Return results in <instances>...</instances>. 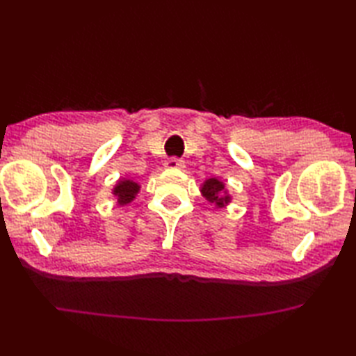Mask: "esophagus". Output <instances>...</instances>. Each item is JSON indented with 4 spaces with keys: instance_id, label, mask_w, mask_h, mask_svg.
<instances>
[{
    "instance_id": "34e87169",
    "label": "esophagus",
    "mask_w": 356,
    "mask_h": 356,
    "mask_svg": "<svg viewBox=\"0 0 356 356\" xmlns=\"http://www.w3.org/2000/svg\"><path fill=\"white\" fill-rule=\"evenodd\" d=\"M164 165L168 169H183L184 168V161L183 160H178V158H169V160L164 163Z\"/></svg>"
}]
</instances>
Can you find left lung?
I'll list each match as a JSON object with an SVG mask.
<instances>
[{
    "label": "left lung",
    "instance_id": "left-lung-1",
    "mask_svg": "<svg viewBox=\"0 0 356 356\" xmlns=\"http://www.w3.org/2000/svg\"><path fill=\"white\" fill-rule=\"evenodd\" d=\"M201 192L205 196V200L211 204H215L219 209L230 202V196H228L225 192L224 183H220V181L216 178H210L205 181L201 187Z\"/></svg>",
    "mask_w": 356,
    "mask_h": 356
}]
</instances>
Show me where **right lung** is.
Instances as JSON below:
<instances>
[{
  "label": "right lung",
  "instance_id": "1",
  "mask_svg": "<svg viewBox=\"0 0 356 356\" xmlns=\"http://www.w3.org/2000/svg\"><path fill=\"white\" fill-rule=\"evenodd\" d=\"M138 191H140V186L137 183H134L131 179H120L114 187L113 193L115 195L118 205H126L136 198Z\"/></svg>",
  "mask_w": 356,
  "mask_h": 356
}]
</instances>
